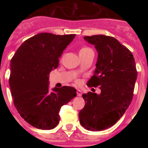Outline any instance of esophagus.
Returning a JSON list of instances; mask_svg holds the SVG:
<instances>
[{
  "instance_id": "1",
  "label": "esophagus",
  "mask_w": 148,
  "mask_h": 148,
  "mask_svg": "<svg viewBox=\"0 0 148 148\" xmlns=\"http://www.w3.org/2000/svg\"><path fill=\"white\" fill-rule=\"evenodd\" d=\"M77 95L78 97H81V95H82V92H81V90H79V89L77 90Z\"/></svg>"
}]
</instances>
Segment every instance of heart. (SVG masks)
I'll return each mask as SVG.
<instances>
[{"instance_id": "1", "label": "heart", "mask_w": 148, "mask_h": 148, "mask_svg": "<svg viewBox=\"0 0 148 148\" xmlns=\"http://www.w3.org/2000/svg\"><path fill=\"white\" fill-rule=\"evenodd\" d=\"M90 50H91V49H90V47H81V50H80V52H79V53H84V52H86V51H90Z\"/></svg>"}]
</instances>
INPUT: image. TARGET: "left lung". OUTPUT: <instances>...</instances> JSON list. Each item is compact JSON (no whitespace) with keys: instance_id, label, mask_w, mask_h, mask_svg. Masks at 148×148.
Masks as SVG:
<instances>
[{"instance_id":"left-lung-1","label":"left lung","mask_w":148,"mask_h":148,"mask_svg":"<svg viewBox=\"0 0 148 148\" xmlns=\"http://www.w3.org/2000/svg\"><path fill=\"white\" fill-rule=\"evenodd\" d=\"M84 38L98 52L95 74L87 84L100 87L101 93L82 95L86 102L79 119L88 131H103L113 126L128 108L138 71L132 53L114 38L93 35Z\"/></svg>"}]
</instances>
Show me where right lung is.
Listing matches in <instances>:
<instances>
[{"label":"right lung","mask_w":148,"mask_h":148,"mask_svg":"<svg viewBox=\"0 0 148 148\" xmlns=\"http://www.w3.org/2000/svg\"><path fill=\"white\" fill-rule=\"evenodd\" d=\"M75 34L40 33L26 40L10 60L9 78L15 108L28 124L51 130L60 121V108L76 97L69 86L49 89L48 75Z\"/></svg>","instance_id":"obj_1"}]
</instances>
